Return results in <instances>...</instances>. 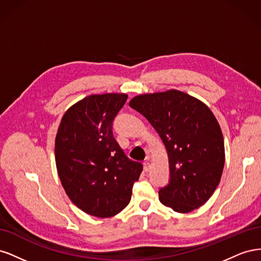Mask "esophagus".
Instances as JSON below:
<instances>
[{"mask_svg": "<svg viewBox=\"0 0 261 261\" xmlns=\"http://www.w3.org/2000/svg\"><path fill=\"white\" fill-rule=\"evenodd\" d=\"M144 169H145V171H149V170H150V161H149V158L144 162Z\"/></svg>", "mask_w": 261, "mask_h": 261, "instance_id": "1", "label": "esophagus"}]
</instances>
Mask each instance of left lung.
<instances>
[{"mask_svg": "<svg viewBox=\"0 0 261 261\" xmlns=\"http://www.w3.org/2000/svg\"><path fill=\"white\" fill-rule=\"evenodd\" d=\"M129 107L147 118L167 149L170 181L160 189L159 200L179 213L206 203L225 161L223 135L211 110L176 89L139 94Z\"/></svg>", "mask_w": 261, "mask_h": 261, "instance_id": "left-lung-1", "label": "left lung"}]
</instances>
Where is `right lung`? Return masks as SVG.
<instances>
[{"label":"right lung","mask_w":261,"mask_h":261,"mask_svg":"<svg viewBox=\"0 0 261 261\" xmlns=\"http://www.w3.org/2000/svg\"><path fill=\"white\" fill-rule=\"evenodd\" d=\"M126 93L91 94L66 110L55 137V163L63 188L76 206L110 218L130 201L143 164L129 160L113 137L112 123Z\"/></svg>","instance_id":"right-lung-1"}]
</instances>
